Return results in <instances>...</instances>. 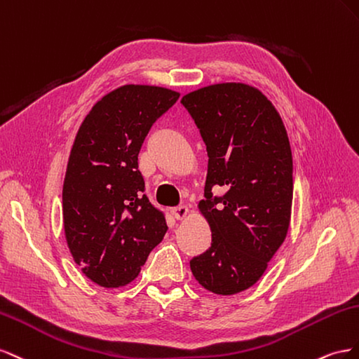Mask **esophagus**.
Listing matches in <instances>:
<instances>
[{
    "mask_svg": "<svg viewBox=\"0 0 359 359\" xmlns=\"http://www.w3.org/2000/svg\"><path fill=\"white\" fill-rule=\"evenodd\" d=\"M171 213H172V217L176 218V219H185L187 217H188V213H189V210H188V208L187 206H179V208H174V209H171Z\"/></svg>",
    "mask_w": 359,
    "mask_h": 359,
    "instance_id": "1",
    "label": "esophagus"
}]
</instances>
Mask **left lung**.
Returning a JSON list of instances; mask_svg holds the SVG:
<instances>
[{
  "label": "left lung",
  "instance_id": "obj_1",
  "mask_svg": "<svg viewBox=\"0 0 359 359\" xmlns=\"http://www.w3.org/2000/svg\"><path fill=\"white\" fill-rule=\"evenodd\" d=\"M182 104L206 144L209 165L198 210L210 248L189 262L192 275L217 294L257 283L290 225L293 159L284 123L259 88L221 83L194 90ZM221 186L224 196L213 198Z\"/></svg>",
  "mask_w": 359,
  "mask_h": 359
}]
</instances>
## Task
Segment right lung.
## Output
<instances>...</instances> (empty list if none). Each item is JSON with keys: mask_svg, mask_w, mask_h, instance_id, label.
<instances>
[{"mask_svg": "<svg viewBox=\"0 0 359 359\" xmlns=\"http://www.w3.org/2000/svg\"><path fill=\"white\" fill-rule=\"evenodd\" d=\"M179 96L158 86H121L97 100L78 129L63 185L65 234L75 263L102 287L134 281L165 236V217L142 194L138 153Z\"/></svg>", "mask_w": 359, "mask_h": 359, "instance_id": "add662e5", "label": "right lung"}]
</instances>
